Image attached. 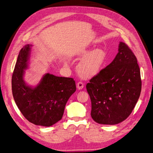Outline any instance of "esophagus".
Masks as SVG:
<instances>
[{
  "instance_id": "1",
  "label": "esophagus",
  "mask_w": 153,
  "mask_h": 153,
  "mask_svg": "<svg viewBox=\"0 0 153 153\" xmlns=\"http://www.w3.org/2000/svg\"><path fill=\"white\" fill-rule=\"evenodd\" d=\"M76 85H77V88L78 90H81V89H83L84 85L82 82H79L77 83Z\"/></svg>"
}]
</instances>
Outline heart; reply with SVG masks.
I'll return each instance as SVG.
<instances>
[{"instance_id": "heart-1", "label": "heart", "mask_w": 153, "mask_h": 153, "mask_svg": "<svg viewBox=\"0 0 153 153\" xmlns=\"http://www.w3.org/2000/svg\"><path fill=\"white\" fill-rule=\"evenodd\" d=\"M79 56L84 58L77 66L79 74L85 78L92 77L98 74L105 66L107 54L100 48L94 50H84Z\"/></svg>"}]
</instances>
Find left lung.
I'll list each match as a JSON object with an SVG mask.
<instances>
[{"label": "left lung", "mask_w": 153, "mask_h": 153, "mask_svg": "<svg viewBox=\"0 0 153 153\" xmlns=\"http://www.w3.org/2000/svg\"><path fill=\"white\" fill-rule=\"evenodd\" d=\"M86 89L95 122L116 125L129 117L140 97L141 80L137 59L127 45L120 42L115 59L90 80Z\"/></svg>", "instance_id": "8db88e82"}]
</instances>
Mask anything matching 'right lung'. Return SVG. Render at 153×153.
Listing matches in <instances>:
<instances>
[{
	"label": "right lung",
	"mask_w": 153,
	"mask_h": 153,
	"mask_svg": "<svg viewBox=\"0 0 153 153\" xmlns=\"http://www.w3.org/2000/svg\"><path fill=\"white\" fill-rule=\"evenodd\" d=\"M31 46H24L19 54L12 77L13 97L30 122L50 126L62 118L68 99L76 91V83L72 78L46 73L36 86L26 84L23 77L28 66Z\"/></svg>",
	"instance_id": "right-lung-1"
}]
</instances>
